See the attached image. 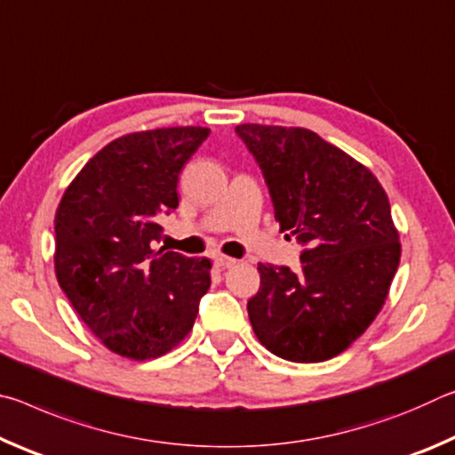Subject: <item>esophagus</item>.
Listing matches in <instances>:
<instances>
[{"instance_id": "1", "label": "esophagus", "mask_w": 455, "mask_h": 455, "mask_svg": "<svg viewBox=\"0 0 455 455\" xmlns=\"http://www.w3.org/2000/svg\"><path fill=\"white\" fill-rule=\"evenodd\" d=\"M214 265L220 267V268H230V267L236 265V259H230L227 255H217V257H214Z\"/></svg>"}]
</instances>
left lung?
<instances>
[{"instance_id": "left-lung-1", "label": "left lung", "mask_w": 455, "mask_h": 455, "mask_svg": "<svg viewBox=\"0 0 455 455\" xmlns=\"http://www.w3.org/2000/svg\"><path fill=\"white\" fill-rule=\"evenodd\" d=\"M281 230L303 244L301 271L259 263L246 303L265 347L295 363L345 351L381 311L402 244L381 184L349 154L305 128L241 124Z\"/></svg>"}]
</instances>
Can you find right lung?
Returning a JSON list of instances; mask_svg holds the SVG:
<instances>
[{
    "mask_svg": "<svg viewBox=\"0 0 455 455\" xmlns=\"http://www.w3.org/2000/svg\"><path fill=\"white\" fill-rule=\"evenodd\" d=\"M211 130L134 132L104 146L66 188L56 212V276L108 349L154 359L195 325L211 260L164 249L160 214L179 206V174Z\"/></svg>",
    "mask_w": 455,
    "mask_h": 455,
    "instance_id": "right-lung-1",
    "label": "right lung"
}]
</instances>
